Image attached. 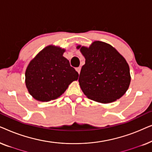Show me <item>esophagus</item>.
<instances>
[{"label": "esophagus", "instance_id": "1", "mask_svg": "<svg viewBox=\"0 0 152 152\" xmlns=\"http://www.w3.org/2000/svg\"><path fill=\"white\" fill-rule=\"evenodd\" d=\"M76 70H77V72L78 73L80 74V71H81V67L77 68H76Z\"/></svg>", "mask_w": 152, "mask_h": 152}]
</instances>
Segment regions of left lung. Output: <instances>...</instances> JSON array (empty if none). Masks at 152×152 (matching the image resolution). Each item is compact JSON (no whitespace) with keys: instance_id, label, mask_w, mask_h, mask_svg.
I'll list each match as a JSON object with an SVG mask.
<instances>
[{"instance_id":"obj_1","label":"left lung","mask_w":152,"mask_h":152,"mask_svg":"<svg viewBox=\"0 0 152 152\" xmlns=\"http://www.w3.org/2000/svg\"><path fill=\"white\" fill-rule=\"evenodd\" d=\"M84 56L79 83L88 98L102 104L120 99L131 82L129 66L123 56L109 43L95 41L89 47L77 45Z\"/></svg>"}]
</instances>
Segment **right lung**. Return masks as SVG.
<instances>
[{
	"label": "right lung",
	"instance_id": "add662e5",
	"mask_svg": "<svg viewBox=\"0 0 152 152\" xmlns=\"http://www.w3.org/2000/svg\"><path fill=\"white\" fill-rule=\"evenodd\" d=\"M66 50L49 45L29 63L26 70V85L28 92L37 100L49 102L65 92L79 74L63 56Z\"/></svg>",
	"mask_w": 152,
	"mask_h": 152
}]
</instances>
